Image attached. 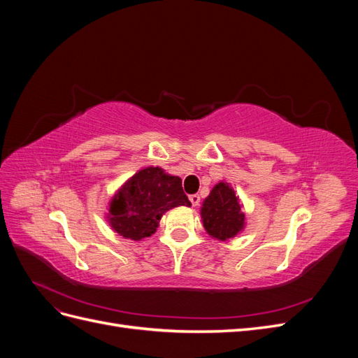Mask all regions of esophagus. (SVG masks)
<instances>
[{
    "label": "esophagus",
    "instance_id": "esophagus-1",
    "mask_svg": "<svg viewBox=\"0 0 358 358\" xmlns=\"http://www.w3.org/2000/svg\"><path fill=\"white\" fill-rule=\"evenodd\" d=\"M189 201H191V204L194 206V208H197V206L200 204V196H199V194H192V196H189Z\"/></svg>",
    "mask_w": 358,
    "mask_h": 358
}]
</instances>
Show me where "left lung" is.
Here are the masks:
<instances>
[{
  "label": "left lung",
  "instance_id": "left-lung-1",
  "mask_svg": "<svg viewBox=\"0 0 358 358\" xmlns=\"http://www.w3.org/2000/svg\"><path fill=\"white\" fill-rule=\"evenodd\" d=\"M201 220L206 231L213 239L229 241L245 227V213L239 197L227 182H220L203 201Z\"/></svg>",
  "mask_w": 358,
  "mask_h": 358
}]
</instances>
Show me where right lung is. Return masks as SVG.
I'll use <instances>...</instances> for the list:
<instances>
[{
    "label": "right lung",
    "instance_id": "1",
    "mask_svg": "<svg viewBox=\"0 0 358 358\" xmlns=\"http://www.w3.org/2000/svg\"><path fill=\"white\" fill-rule=\"evenodd\" d=\"M178 206H191L180 178L159 167H146L119 188L107 218L117 234L142 241L157 231L162 215Z\"/></svg>",
    "mask_w": 358,
    "mask_h": 358
}]
</instances>
